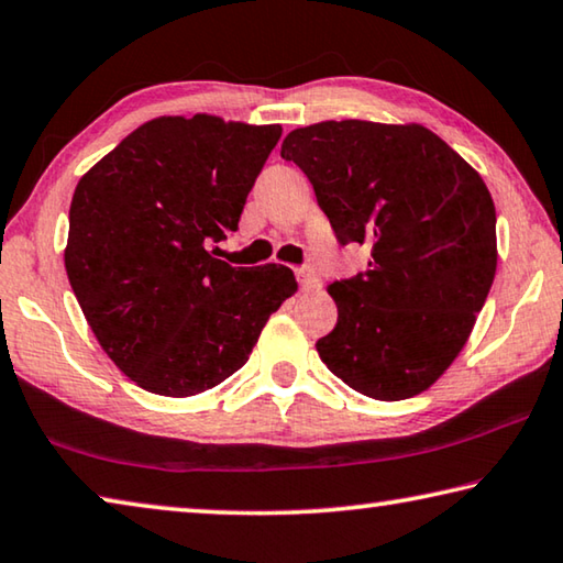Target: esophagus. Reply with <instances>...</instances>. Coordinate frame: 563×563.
Returning a JSON list of instances; mask_svg holds the SVG:
<instances>
[{"instance_id":"34e87169","label":"esophagus","mask_w":563,"mask_h":563,"mask_svg":"<svg viewBox=\"0 0 563 563\" xmlns=\"http://www.w3.org/2000/svg\"><path fill=\"white\" fill-rule=\"evenodd\" d=\"M298 285L302 290H320V278L316 275V271L305 265V268L298 271Z\"/></svg>"}]
</instances>
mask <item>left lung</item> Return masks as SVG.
<instances>
[{"mask_svg":"<svg viewBox=\"0 0 563 563\" xmlns=\"http://www.w3.org/2000/svg\"><path fill=\"white\" fill-rule=\"evenodd\" d=\"M280 156L316 190L340 245L369 263L330 285L338 325L316 347L373 399H407L460 355L497 273V211L482 176L424 126L322 121Z\"/></svg>","mask_w":563,"mask_h":563,"instance_id":"8db88e82","label":"left lung"}]
</instances>
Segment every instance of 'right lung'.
Instances as JSON below:
<instances>
[{"mask_svg": "<svg viewBox=\"0 0 563 563\" xmlns=\"http://www.w3.org/2000/svg\"><path fill=\"white\" fill-rule=\"evenodd\" d=\"M280 133L206 113L154 119L76 186L66 275L101 347L148 393L221 385L298 288L285 265L233 268L208 251L238 231Z\"/></svg>", "mask_w": 563, "mask_h": 563, "instance_id": "1", "label": "right lung"}]
</instances>
